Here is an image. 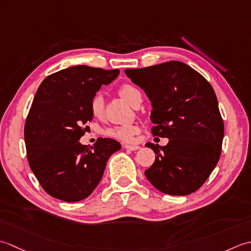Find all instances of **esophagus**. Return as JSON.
<instances>
[{
  "instance_id": "34e87169",
  "label": "esophagus",
  "mask_w": 251,
  "mask_h": 251,
  "mask_svg": "<svg viewBox=\"0 0 251 251\" xmlns=\"http://www.w3.org/2000/svg\"><path fill=\"white\" fill-rule=\"evenodd\" d=\"M124 147L126 148V150H127V151H137L140 148V146H137V145H130V144H125L124 145Z\"/></svg>"
}]
</instances>
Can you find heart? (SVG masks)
<instances>
[{"mask_svg":"<svg viewBox=\"0 0 251 251\" xmlns=\"http://www.w3.org/2000/svg\"><path fill=\"white\" fill-rule=\"evenodd\" d=\"M118 94L126 100L127 103L134 106L136 101L141 99V93L134 85L130 83L122 84L118 89ZM90 111L92 116L96 119H101L104 117V100L100 95H95L91 100ZM139 132V127L135 125H126V126H116L106 129L104 134L106 136L112 137V139L119 140L121 142H131L133 137Z\"/></svg>","mask_w":251,"mask_h":251,"instance_id":"1","label":"heart"}]
</instances>
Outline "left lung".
Segmentation results:
<instances>
[{
	"instance_id": "8db88e82",
	"label": "left lung",
	"mask_w": 251,
	"mask_h": 251,
	"mask_svg": "<svg viewBox=\"0 0 251 251\" xmlns=\"http://www.w3.org/2000/svg\"><path fill=\"white\" fill-rule=\"evenodd\" d=\"M151 100V134L168 137L160 147L147 143L156 159L145 176L158 191L183 196L207 181L221 156L224 124L210 83L181 61L126 69Z\"/></svg>"
}]
</instances>
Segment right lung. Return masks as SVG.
I'll list each match as a JSON object with an SVG mask.
<instances>
[{"label": "right lung", "mask_w": 251, "mask_h": 251, "mask_svg": "<svg viewBox=\"0 0 251 251\" xmlns=\"http://www.w3.org/2000/svg\"><path fill=\"white\" fill-rule=\"evenodd\" d=\"M119 73L80 65L50 75L40 84L24 133L29 166L50 196L68 202L90 196L108 158L121 148L112 139L100 137L91 148L79 142L93 119L91 100Z\"/></svg>", "instance_id": "obj_1"}]
</instances>
